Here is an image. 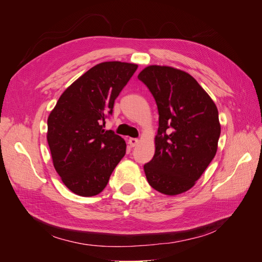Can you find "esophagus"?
Instances as JSON below:
<instances>
[{
	"label": "esophagus",
	"mask_w": 262,
	"mask_h": 262,
	"mask_svg": "<svg viewBox=\"0 0 262 262\" xmlns=\"http://www.w3.org/2000/svg\"><path fill=\"white\" fill-rule=\"evenodd\" d=\"M138 143H139V140L138 139H136V138H130L129 139V144L131 145V147L137 146Z\"/></svg>",
	"instance_id": "34e87169"
}]
</instances>
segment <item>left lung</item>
Here are the masks:
<instances>
[{
  "mask_svg": "<svg viewBox=\"0 0 262 262\" xmlns=\"http://www.w3.org/2000/svg\"><path fill=\"white\" fill-rule=\"evenodd\" d=\"M158 110L155 154L144 165L148 184L164 194L192 188L216 154L219 112L194 78L170 67L150 66L138 76Z\"/></svg>",
  "mask_w": 262,
  "mask_h": 262,
  "instance_id": "left-lung-1",
  "label": "left lung"
}]
</instances>
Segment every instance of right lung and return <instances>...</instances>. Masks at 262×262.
I'll list each match as a JSON object with an SVG mask.
<instances>
[{
	"mask_svg": "<svg viewBox=\"0 0 262 262\" xmlns=\"http://www.w3.org/2000/svg\"><path fill=\"white\" fill-rule=\"evenodd\" d=\"M138 69L125 62H104L64 91L48 118L47 140L63 184L82 195H96L125 154V142L102 125L115 100Z\"/></svg>",
	"mask_w": 262,
	"mask_h": 262,
	"instance_id": "1",
	"label": "right lung"
}]
</instances>
